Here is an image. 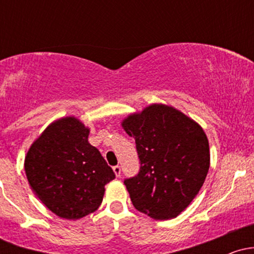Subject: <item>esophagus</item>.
Instances as JSON below:
<instances>
[{"label": "esophagus", "instance_id": "obj_1", "mask_svg": "<svg viewBox=\"0 0 254 254\" xmlns=\"http://www.w3.org/2000/svg\"><path fill=\"white\" fill-rule=\"evenodd\" d=\"M113 172H115L116 177H121V166H113Z\"/></svg>", "mask_w": 254, "mask_h": 254}]
</instances>
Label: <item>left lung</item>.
Segmentation results:
<instances>
[{"instance_id":"obj_1","label":"left lung","mask_w":254,"mask_h":254,"mask_svg":"<svg viewBox=\"0 0 254 254\" xmlns=\"http://www.w3.org/2000/svg\"><path fill=\"white\" fill-rule=\"evenodd\" d=\"M133 137L141 168L124 184L138 211L155 220L174 218L203 186L209 166V141L199 124L179 110L153 104L122 122Z\"/></svg>"}]
</instances>
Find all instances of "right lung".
<instances>
[{
  "mask_svg": "<svg viewBox=\"0 0 254 254\" xmlns=\"http://www.w3.org/2000/svg\"><path fill=\"white\" fill-rule=\"evenodd\" d=\"M88 135L77 118H61L43 131L25 157L31 189L49 210L66 220L97 210L105 185L116 177Z\"/></svg>",
  "mask_w": 254,
  "mask_h": 254,
  "instance_id": "right-lung-1",
  "label": "right lung"
}]
</instances>
